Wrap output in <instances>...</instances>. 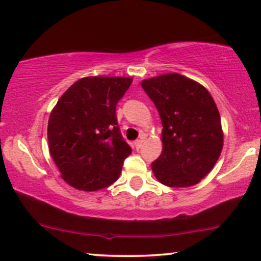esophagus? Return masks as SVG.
I'll use <instances>...</instances> for the list:
<instances>
[{
    "instance_id": "34e87169",
    "label": "esophagus",
    "mask_w": 261,
    "mask_h": 261,
    "mask_svg": "<svg viewBox=\"0 0 261 261\" xmlns=\"http://www.w3.org/2000/svg\"><path fill=\"white\" fill-rule=\"evenodd\" d=\"M135 147H136V149H140L142 147V144H143V140H137L135 141Z\"/></svg>"
}]
</instances>
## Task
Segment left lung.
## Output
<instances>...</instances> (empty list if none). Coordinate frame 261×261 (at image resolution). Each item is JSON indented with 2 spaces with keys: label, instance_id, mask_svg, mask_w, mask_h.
Wrapping results in <instances>:
<instances>
[{
  "label": "left lung",
  "instance_id": "1",
  "mask_svg": "<svg viewBox=\"0 0 261 261\" xmlns=\"http://www.w3.org/2000/svg\"><path fill=\"white\" fill-rule=\"evenodd\" d=\"M162 123L161 155L151 163L168 187H190L209 174L223 148L221 117L200 83L178 72L142 81Z\"/></svg>",
  "mask_w": 261,
  "mask_h": 261
}]
</instances>
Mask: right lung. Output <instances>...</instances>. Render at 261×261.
I'll use <instances>...</instances> for the list:
<instances>
[{"label":"right lung","instance_id":"right-lung-1","mask_svg":"<svg viewBox=\"0 0 261 261\" xmlns=\"http://www.w3.org/2000/svg\"><path fill=\"white\" fill-rule=\"evenodd\" d=\"M131 83L133 77H83L56 103L48 118V148L70 186L90 192L119 178L133 149L121 136L116 107Z\"/></svg>","mask_w":261,"mask_h":261}]
</instances>
